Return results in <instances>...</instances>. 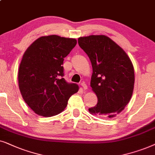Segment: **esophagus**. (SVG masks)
Returning <instances> with one entry per match:
<instances>
[{"label":"esophagus","mask_w":155,"mask_h":155,"mask_svg":"<svg viewBox=\"0 0 155 155\" xmlns=\"http://www.w3.org/2000/svg\"><path fill=\"white\" fill-rule=\"evenodd\" d=\"M81 87H82V88H83L84 90L87 89V85H86V84L84 83V82H83V83L81 84Z\"/></svg>","instance_id":"1"}]
</instances>
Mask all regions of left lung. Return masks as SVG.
Here are the masks:
<instances>
[{"label": "left lung", "instance_id": "1", "mask_svg": "<svg viewBox=\"0 0 155 155\" xmlns=\"http://www.w3.org/2000/svg\"><path fill=\"white\" fill-rule=\"evenodd\" d=\"M93 68L91 86L98 103L88 108L91 114L112 117L121 112L133 95L135 74L133 65L125 51L105 35L78 39Z\"/></svg>", "mask_w": 155, "mask_h": 155}]
</instances>
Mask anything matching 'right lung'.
<instances>
[{
  "mask_svg": "<svg viewBox=\"0 0 155 155\" xmlns=\"http://www.w3.org/2000/svg\"><path fill=\"white\" fill-rule=\"evenodd\" d=\"M75 39L41 37L22 57L18 71L22 96L35 113L45 117L60 113L79 86L64 79V59L76 46Z\"/></svg>",
  "mask_w": 155,
  "mask_h": 155,
  "instance_id": "right-lung-1",
  "label": "right lung"
}]
</instances>
